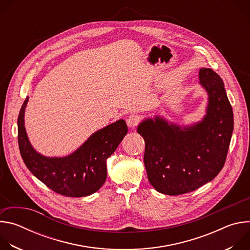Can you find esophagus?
<instances>
[{
  "label": "esophagus",
  "instance_id": "34e87169",
  "mask_svg": "<svg viewBox=\"0 0 250 250\" xmlns=\"http://www.w3.org/2000/svg\"><path fill=\"white\" fill-rule=\"evenodd\" d=\"M139 122H140V119H139V117L136 116V115H131V116H129L128 119H127V121H126L127 125H128L129 127H131V128L135 127V126L139 124Z\"/></svg>",
  "mask_w": 250,
  "mask_h": 250
}]
</instances>
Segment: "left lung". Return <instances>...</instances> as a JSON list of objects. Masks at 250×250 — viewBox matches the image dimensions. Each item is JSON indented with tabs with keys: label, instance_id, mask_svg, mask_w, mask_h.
Wrapping results in <instances>:
<instances>
[{
	"label": "left lung",
	"instance_id": "8db88e82",
	"mask_svg": "<svg viewBox=\"0 0 250 250\" xmlns=\"http://www.w3.org/2000/svg\"><path fill=\"white\" fill-rule=\"evenodd\" d=\"M200 84L208 95L207 115L189 126L160 117L142 122L137 132L146 142L145 165L159 193L177 196L195 191L223 169L233 130V113L222 78L201 68Z\"/></svg>",
	"mask_w": 250,
	"mask_h": 250
}]
</instances>
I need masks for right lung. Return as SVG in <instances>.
Listing matches in <instances>:
<instances>
[{"label":"right lung","instance_id":"right-lung-1","mask_svg":"<svg viewBox=\"0 0 250 250\" xmlns=\"http://www.w3.org/2000/svg\"><path fill=\"white\" fill-rule=\"evenodd\" d=\"M23 102L18 118V141L21 158L27 169L57 194L85 197L97 192L106 179V159L117 149L127 133L124 120L93 133L72 154L46 157L37 152L28 140L24 127Z\"/></svg>","mask_w":250,"mask_h":250}]
</instances>
